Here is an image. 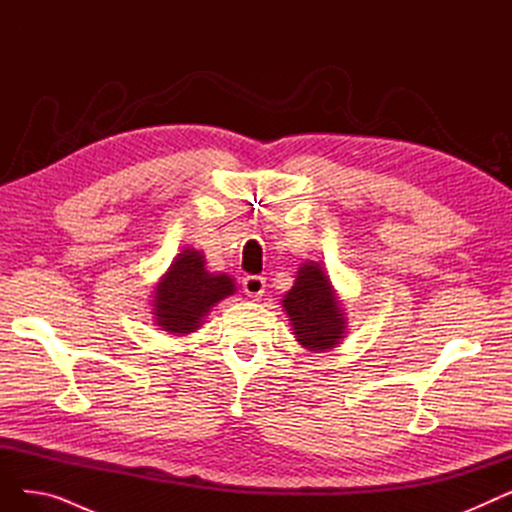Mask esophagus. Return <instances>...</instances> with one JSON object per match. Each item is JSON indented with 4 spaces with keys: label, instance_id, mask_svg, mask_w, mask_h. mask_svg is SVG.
Returning a JSON list of instances; mask_svg holds the SVG:
<instances>
[{
    "label": "esophagus",
    "instance_id": "esophagus-1",
    "mask_svg": "<svg viewBox=\"0 0 512 512\" xmlns=\"http://www.w3.org/2000/svg\"><path fill=\"white\" fill-rule=\"evenodd\" d=\"M242 290L247 292V297L259 299L261 294L265 292V278H261V276H247L245 280H242Z\"/></svg>",
    "mask_w": 512,
    "mask_h": 512
}]
</instances>
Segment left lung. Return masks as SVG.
Returning a JSON list of instances; mask_svg holds the SVG:
<instances>
[{
  "instance_id": "obj_1",
  "label": "left lung",
  "mask_w": 512,
  "mask_h": 512,
  "mask_svg": "<svg viewBox=\"0 0 512 512\" xmlns=\"http://www.w3.org/2000/svg\"><path fill=\"white\" fill-rule=\"evenodd\" d=\"M282 307L294 330V338L303 348L324 353L344 338V309L321 263L305 261L299 267L297 280L284 294Z\"/></svg>"
}]
</instances>
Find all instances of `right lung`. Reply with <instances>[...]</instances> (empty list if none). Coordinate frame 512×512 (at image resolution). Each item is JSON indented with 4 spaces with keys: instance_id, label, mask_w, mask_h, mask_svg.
Instances as JSON below:
<instances>
[{
    "instance_id": "obj_1",
    "label": "right lung",
    "mask_w": 512,
    "mask_h": 512,
    "mask_svg": "<svg viewBox=\"0 0 512 512\" xmlns=\"http://www.w3.org/2000/svg\"><path fill=\"white\" fill-rule=\"evenodd\" d=\"M205 255L184 249L155 286V324L174 336L191 334L201 328L203 317L222 299L236 292L228 274H211Z\"/></svg>"
}]
</instances>
